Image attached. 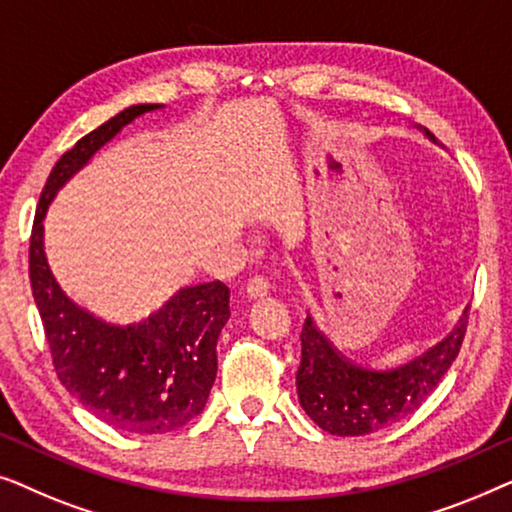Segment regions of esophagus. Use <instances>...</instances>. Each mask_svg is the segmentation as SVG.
Masks as SVG:
<instances>
[{"label": "esophagus", "mask_w": 512, "mask_h": 512, "mask_svg": "<svg viewBox=\"0 0 512 512\" xmlns=\"http://www.w3.org/2000/svg\"><path fill=\"white\" fill-rule=\"evenodd\" d=\"M244 291H247V296L251 300H261V298L268 296L270 284H268V279H263V277H251L247 282V289H244Z\"/></svg>", "instance_id": "1"}]
</instances>
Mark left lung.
Segmentation results:
<instances>
[{"instance_id": "1", "label": "left lung", "mask_w": 512, "mask_h": 512, "mask_svg": "<svg viewBox=\"0 0 512 512\" xmlns=\"http://www.w3.org/2000/svg\"><path fill=\"white\" fill-rule=\"evenodd\" d=\"M466 324L468 307L452 333L422 356L398 368L375 370L347 359L307 314L296 375L300 405L319 429L333 436H366L401 422L424 403L457 359Z\"/></svg>"}]
</instances>
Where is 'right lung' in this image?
Masks as SVG:
<instances>
[{"label":"right lung","mask_w":512,"mask_h":512,"mask_svg":"<svg viewBox=\"0 0 512 512\" xmlns=\"http://www.w3.org/2000/svg\"><path fill=\"white\" fill-rule=\"evenodd\" d=\"M163 104H132L81 137L48 174L30 237V284L55 373L86 408L128 433H167L200 415L216 380V340L230 317V289H179L137 324H109L67 298L44 254V216L55 193L125 125Z\"/></svg>","instance_id":"add662e5"}]
</instances>
